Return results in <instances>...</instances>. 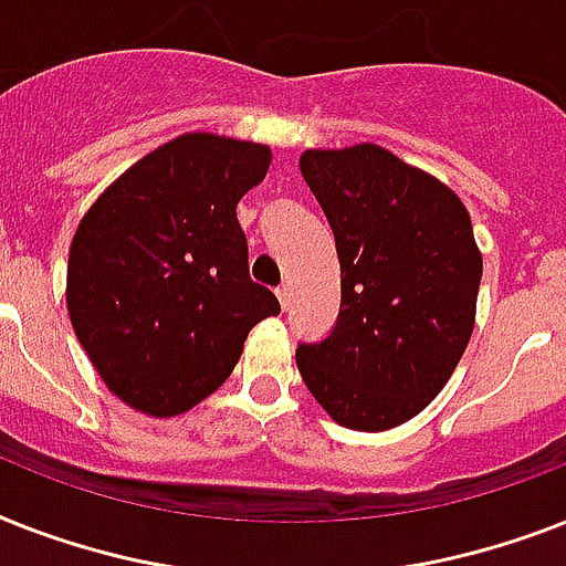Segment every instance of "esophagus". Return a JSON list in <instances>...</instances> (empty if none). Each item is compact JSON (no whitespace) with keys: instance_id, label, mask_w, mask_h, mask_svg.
Instances as JSON below:
<instances>
[{"instance_id":"esophagus-1","label":"esophagus","mask_w":566,"mask_h":566,"mask_svg":"<svg viewBox=\"0 0 566 566\" xmlns=\"http://www.w3.org/2000/svg\"><path fill=\"white\" fill-rule=\"evenodd\" d=\"M277 301H280V306H283V310H289V304H292V289L280 286L277 289Z\"/></svg>"}]
</instances>
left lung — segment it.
Wrapping results in <instances>:
<instances>
[{
	"label": "left lung",
	"mask_w": 566,
	"mask_h": 566,
	"mask_svg": "<svg viewBox=\"0 0 566 566\" xmlns=\"http://www.w3.org/2000/svg\"><path fill=\"white\" fill-rule=\"evenodd\" d=\"M297 166L342 265L336 329L297 347V370L338 427L386 432L436 400L473 336L482 251L468 207L374 143L306 148Z\"/></svg>",
	"instance_id": "left-lung-1"
}]
</instances>
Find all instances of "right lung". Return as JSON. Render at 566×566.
<instances>
[{
  "label": "right lung",
  "mask_w": 566,
  "mask_h": 566,
  "mask_svg": "<svg viewBox=\"0 0 566 566\" xmlns=\"http://www.w3.org/2000/svg\"><path fill=\"white\" fill-rule=\"evenodd\" d=\"M271 148L189 130L125 169L75 228L66 312L93 368L125 406L175 418L237 368L277 297L248 277L237 205Z\"/></svg>",
  "instance_id": "1"
}]
</instances>
